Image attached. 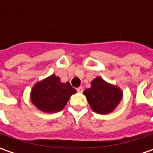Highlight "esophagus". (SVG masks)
Instances as JSON below:
<instances>
[{
    "label": "esophagus",
    "mask_w": 153,
    "mask_h": 153,
    "mask_svg": "<svg viewBox=\"0 0 153 153\" xmlns=\"http://www.w3.org/2000/svg\"><path fill=\"white\" fill-rule=\"evenodd\" d=\"M76 91L78 92V93H82V92H83V88H82V87L77 88H76Z\"/></svg>",
    "instance_id": "esophagus-1"
}]
</instances>
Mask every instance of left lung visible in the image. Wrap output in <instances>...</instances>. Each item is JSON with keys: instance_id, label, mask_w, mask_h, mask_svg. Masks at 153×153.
Masks as SVG:
<instances>
[{"instance_id": "8db88e82", "label": "left lung", "mask_w": 153, "mask_h": 153, "mask_svg": "<svg viewBox=\"0 0 153 153\" xmlns=\"http://www.w3.org/2000/svg\"><path fill=\"white\" fill-rule=\"evenodd\" d=\"M83 94L87 97L92 110L99 114L111 112L123 97L120 88L109 84L100 77L93 80L91 88H87Z\"/></svg>"}]
</instances>
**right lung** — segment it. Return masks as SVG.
Masks as SVG:
<instances>
[{
  "mask_svg": "<svg viewBox=\"0 0 153 153\" xmlns=\"http://www.w3.org/2000/svg\"><path fill=\"white\" fill-rule=\"evenodd\" d=\"M76 92L70 82L62 83L59 77L52 75L34 86L30 98L32 103L41 111L54 113L61 111L71 94Z\"/></svg>",
  "mask_w": 153,
  "mask_h": 153,
  "instance_id": "right-lung-1",
  "label": "right lung"
}]
</instances>
